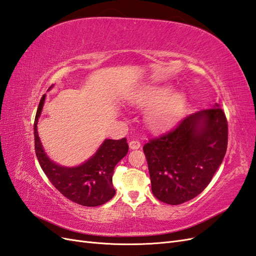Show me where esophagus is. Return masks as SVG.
I'll use <instances>...</instances> for the list:
<instances>
[{
	"label": "esophagus",
	"mask_w": 256,
	"mask_h": 256,
	"mask_svg": "<svg viewBox=\"0 0 256 256\" xmlns=\"http://www.w3.org/2000/svg\"><path fill=\"white\" fill-rule=\"evenodd\" d=\"M128 146L130 149H133V150L138 149V148H140V142L138 140H130L128 142Z\"/></svg>",
	"instance_id": "34e87169"
}]
</instances>
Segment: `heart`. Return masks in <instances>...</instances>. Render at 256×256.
<instances>
[{
	"label": "heart",
	"instance_id": "heart-1",
	"mask_svg": "<svg viewBox=\"0 0 256 256\" xmlns=\"http://www.w3.org/2000/svg\"><path fill=\"white\" fill-rule=\"evenodd\" d=\"M171 85H148L130 96V102L137 107H149L145 120L154 130H163L174 126L184 116L188 98L182 92H174Z\"/></svg>",
	"mask_w": 256,
	"mask_h": 256
}]
</instances>
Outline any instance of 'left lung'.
<instances>
[{"label": "left lung", "instance_id": "1", "mask_svg": "<svg viewBox=\"0 0 256 256\" xmlns=\"http://www.w3.org/2000/svg\"><path fill=\"white\" fill-rule=\"evenodd\" d=\"M228 126L224 111L213 108L188 116L180 126L144 146L154 196L178 206L210 184L224 159Z\"/></svg>", "mask_w": 256, "mask_h": 256}]
</instances>
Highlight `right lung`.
<instances>
[{"label":"right lung","instance_id":"add662e5","mask_svg":"<svg viewBox=\"0 0 256 256\" xmlns=\"http://www.w3.org/2000/svg\"><path fill=\"white\" fill-rule=\"evenodd\" d=\"M44 102L45 95L38 104L34 126L36 154L43 172L57 190L72 202L84 206H97L108 202L116 194L112 185L114 166L128 152L126 138L104 140L97 152L80 166L58 164L44 152L38 133V122Z\"/></svg>","mask_w":256,"mask_h":256}]
</instances>
